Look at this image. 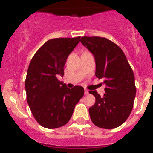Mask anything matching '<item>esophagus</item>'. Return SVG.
I'll return each instance as SVG.
<instances>
[{"instance_id": "esophagus-1", "label": "esophagus", "mask_w": 153, "mask_h": 153, "mask_svg": "<svg viewBox=\"0 0 153 153\" xmlns=\"http://www.w3.org/2000/svg\"><path fill=\"white\" fill-rule=\"evenodd\" d=\"M84 93H85V94H86V95H87V94H89V90H86V89H85Z\"/></svg>"}]
</instances>
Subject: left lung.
<instances>
[{
  "label": "left lung",
  "instance_id": "left-lung-1",
  "mask_svg": "<svg viewBox=\"0 0 153 153\" xmlns=\"http://www.w3.org/2000/svg\"><path fill=\"white\" fill-rule=\"evenodd\" d=\"M80 42L94 56L96 76L106 85L102 97L96 90L89 91L96 98L89 109L90 119L100 128H117L127 120L133 107L136 88L132 68L121 48L108 39L83 36Z\"/></svg>",
  "mask_w": 153,
  "mask_h": 153
}]
</instances>
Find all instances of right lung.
Instances as JSON below:
<instances>
[{
  "label": "right lung",
  "instance_id": "right-lung-1",
  "mask_svg": "<svg viewBox=\"0 0 153 153\" xmlns=\"http://www.w3.org/2000/svg\"><path fill=\"white\" fill-rule=\"evenodd\" d=\"M74 38L47 40L36 51L28 67L25 80L27 100L35 120L42 126L56 129L67 124L84 94L83 86L67 88L57 79L64 75V65L79 42Z\"/></svg>",
  "mask_w": 153,
  "mask_h": 153
}]
</instances>
